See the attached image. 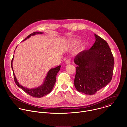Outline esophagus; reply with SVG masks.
Segmentation results:
<instances>
[{
	"mask_svg": "<svg viewBox=\"0 0 127 127\" xmlns=\"http://www.w3.org/2000/svg\"><path fill=\"white\" fill-rule=\"evenodd\" d=\"M70 63H71V61L70 59H67L65 62V63L66 64H70Z\"/></svg>",
	"mask_w": 127,
	"mask_h": 127,
	"instance_id": "esophagus-1",
	"label": "esophagus"
}]
</instances>
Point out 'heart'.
Instances as JSON below:
<instances>
[{
  "label": "heart",
  "instance_id": "heart-1",
  "mask_svg": "<svg viewBox=\"0 0 127 127\" xmlns=\"http://www.w3.org/2000/svg\"><path fill=\"white\" fill-rule=\"evenodd\" d=\"M79 43V42L78 41H75L73 43H72V44H73V45H77V44H78Z\"/></svg>",
  "mask_w": 127,
  "mask_h": 127
}]
</instances>
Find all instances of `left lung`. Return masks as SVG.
Segmentation results:
<instances>
[{
    "instance_id": "1",
    "label": "left lung",
    "mask_w": 127,
    "mask_h": 127,
    "mask_svg": "<svg viewBox=\"0 0 127 127\" xmlns=\"http://www.w3.org/2000/svg\"><path fill=\"white\" fill-rule=\"evenodd\" d=\"M95 35L92 47L80 52L74 60L77 65L74 86L78 92L88 95L95 94L111 82L115 63L107 43Z\"/></svg>"
}]
</instances>
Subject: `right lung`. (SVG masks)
Here are the masks:
<instances>
[{"label":"right lung","instance_id":"1","mask_svg":"<svg viewBox=\"0 0 127 127\" xmlns=\"http://www.w3.org/2000/svg\"><path fill=\"white\" fill-rule=\"evenodd\" d=\"M38 33H43V32H33L32 33H31L30 35H29L28 37L23 41L29 38L32 35H33L35 34H38ZM13 57H13L12 59L11 60V68L13 71L14 82L18 87H19L20 88L23 90L25 93H26L28 95L34 97H42L43 96L47 95L51 92L52 90L53 89V88L56 82V75H57V74L58 73V72L60 69V67H61L60 65L56 67L55 68H52L49 71V72L47 73V75L45 78V81L42 85H41V86L37 88L30 89V88L24 87L22 85H20L19 83L17 81V79L15 76L14 71L12 68V61H13Z\"/></svg>","mask_w":127,"mask_h":127}]
</instances>
